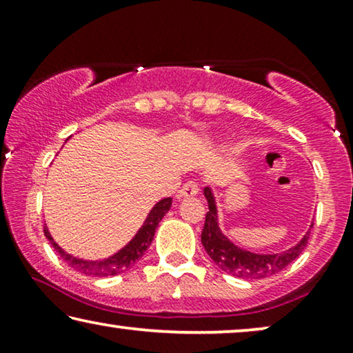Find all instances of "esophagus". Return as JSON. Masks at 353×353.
Instances as JSON below:
<instances>
[{
	"mask_svg": "<svg viewBox=\"0 0 353 353\" xmlns=\"http://www.w3.org/2000/svg\"><path fill=\"white\" fill-rule=\"evenodd\" d=\"M199 194V185L196 181H188L185 186L178 191V199H185V197H194Z\"/></svg>",
	"mask_w": 353,
	"mask_h": 353,
	"instance_id": "obj_1",
	"label": "esophagus"
}]
</instances>
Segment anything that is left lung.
<instances>
[{"mask_svg": "<svg viewBox=\"0 0 353 353\" xmlns=\"http://www.w3.org/2000/svg\"><path fill=\"white\" fill-rule=\"evenodd\" d=\"M204 196L207 199V204H209V212L205 214V223L201 234V241L205 252L209 254V257L223 272L243 279L268 278L286 268L305 249L308 238H310V230L307 231L305 236L296 245H292L291 249L279 254H255L250 252V250L238 248V245L231 243L221 233L219 226V214H216L215 197L209 186L204 190ZM310 228H313V223L310 225Z\"/></svg>", "mask_w": 353, "mask_h": 353, "instance_id": "left-lung-1", "label": "left lung"}]
</instances>
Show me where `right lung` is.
I'll list each match as a JSON object with an SVG mask.
<instances>
[{
	"instance_id": "1",
	"label": "right lung",
	"mask_w": 353,
	"mask_h": 353,
	"mask_svg": "<svg viewBox=\"0 0 353 353\" xmlns=\"http://www.w3.org/2000/svg\"><path fill=\"white\" fill-rule=\"evenodd\" d=\"M172 207V197H165V199L159 201L156 205L152 207V210L149 212L148 219L144 220L141 228L138 230V233L134 234V238L130 241V243L110 255L109 259L104 260H83L77 259L74 255L67 254L64 249H61L59 245L56 244V241L51 238L50 231L45 226V236L50 241L52 248L56 249V252L61 255V259L70 265L72 268L77 270V272L88 274V276H98V278H105V276H114V274L127 272L128 268H132L134 263L138 262L139 259L143 257L144 252H146L149 245H151L154 239V233H156V228L161 223L163 215L170 210Z\"/></svg>"
}]
</instances>
